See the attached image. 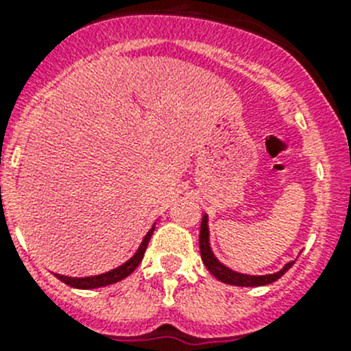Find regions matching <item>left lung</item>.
<instances>
[{"label":"left lung","mask_w":351,"mask_h":351,"mask_svg":"<svg viewBox=\"0 0 351 351\" xmlns=\"http://www.w3.org/2000/svg\"><path fill=\"white\" fill-rule=\"evenodd\" d=\"M198 244H200V255H202V262L207 269H209L210 274L219 280L221 283L234 285V287H262V285L274 283L288 271V269L293 265L295 262H288L280 272H274V274L267 276H247L241 274V272H235L232 269L225 267L221 262H218V258L213 255L209 246V226H207V214H204L202 225H200V237H198Z\"/></svg>","instance_id":"left-lung-1"}]
</instances>
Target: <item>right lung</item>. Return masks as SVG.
<instances>
[{"mask_svg":"<svg viewBox=\"0 0 351 351\" xmlns=\"http://www.w3.org/2000/svg\"><path fill=\"white\" fill-rule=\"evenodd\" d=\"M153 232H154V226L147 232V234H145L144 241H142L141 246H138L137 253H135V255H133L128 262H125L117 269H112V271L105 272V274L88 276V278H70V276H61V274H56V278H58L60 281H63L64 285H68V287L82 288V290L107 287V285H112V283H117V281H121V280H125V278H128V276L132 274L135 269H137V265L142 262V258H144L145 247H147L149 239H151Z\"/></svg>","mask_w":351,"mask_h":351,"instance_id":"right-lung-1","label":"right lung"}]
</instances>
